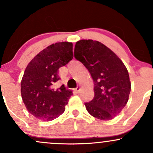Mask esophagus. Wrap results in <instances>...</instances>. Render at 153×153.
Wrapping results in <instances>:
<instances>
[{"label": "esophagus", "mask_w": 153, "mask_h": 153, "mask_svg": "<svg viewBox=\"0 0 153 153\" xmlns=\"http://www.w3.org/2000/svg\"><path fill=\"white\" fill-rule=\"evenodd\" d=\"M80 88H81V87H80V85H78V87L76 88V89H75V91H77V93H79L80 91Z\"/></svg>", "instance_id": "esophagus-1"}]
</instances>
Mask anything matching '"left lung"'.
Segmentation results:
<instances>
[{"label": "left lung", "mask_w": 153, "mask_h": 153, "mask_svg": "<svg viewBox=\"0 0 153 153\" xmlns=\"http://www.w3.org/2000/svg\"><path fill=\"white\" fill-rule=\"evenodd\" d=\"M75 58L91 73L94 82V98L85 103L88 113L101 120H111L127 104L131 91L129 73L113 51L92 39L77 42Z\"/></svg>", "instance_id": "8db88e82"}]
</instances>
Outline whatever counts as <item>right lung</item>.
I'll return each mask as SVG.
<instances>
[{"label": "right lung", "instance_id": "obj_1", "mask_svg": "<svg viewBox=\"0 0 153 153\" xmlns=\"http://www.w3.org/2000/svg\"><path fill=\"white\" fill-rule=\"evenodd\" d=\"M73 58V44L62 42L44 49L31 60L21 82L22 100L26 109L42 121L59 117L73 95L64 85L55 88L58 69Z\"/></svg>", "mask_w": 153, "mask_h": 153}]
</instances>
